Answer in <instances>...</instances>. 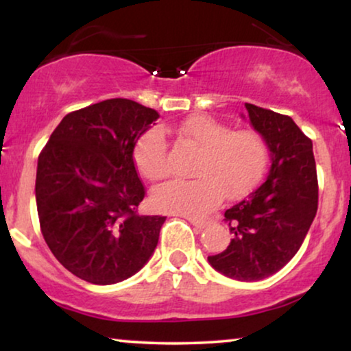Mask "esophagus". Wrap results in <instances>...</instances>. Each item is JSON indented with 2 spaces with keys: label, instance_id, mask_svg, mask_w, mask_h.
I'll use <instances>...</instances> for the list:
<instances>
[{
  "label": "esophagus",
  "instance_id": "esophagus-1",
  "mask_svg": "<svg viewBox=\"0 0 351 351\" xmlns=\"http://www.w3.org/2000/svg\"><path fill=\"white\" fill-rule=\"evenodd\" d=\"M190 223L193 225V227L198 228V230L204 228L206 225H208V222H206V220H199V219H190Z\"/></svg>",
  "mask_w": 351,
  "mask_h": 351
}]
</instances>
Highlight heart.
I'll return each mask as SVG.
<instances>
[{
  "instance_id": "heart-1",
  "label": "heart",
  "mask_w": 351,
  "mask_h": 351,
  "mask_svg": "<svg viewBox=\"0 0 351 351\" xmlns=\"http://www.w3.org/2000/svg\"><path fill=\"white\" fill-rule=\"evenodd\" d=\"M180 134L201 148L191 180H171L152 191L156 210L204 217L223 196L246 195L261 180L268 162L267 138L256 129L233 131L213 117L196 114L180 124ZM134 162L148 180L169 176V155L165 129L148 128L134 147Z\"/></svg>"
}]
</instances>
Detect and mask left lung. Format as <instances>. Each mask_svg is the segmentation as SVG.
Returning a JSON list of instances; mask_svg holds the SVG:
<instances>
[{
    "mask_svg": "<svg viewBox=\"0 0 351 351\" xmlns=\"http://www.w3.org/2000/svg\"><path fill=\"white\" fill-rule=\"evenodd\" d=\"M246 108L254 129L267 138L270 169L247 199L225 210L232 241L208 261L233 280L258 281L300 249L318 209V176L311 138L291 117L252 104Z\"/></svg>",
    "mask_w": 351,
    "mask_h": 351,
    "instance_id": "obj_1",
    "label": "left lung"
}]
</instances>
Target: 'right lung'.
<instances>
[{
  "label": "right lung",
  "mask_w": 351,
  "mask_h": 351,
  "mask_svg": "<svg viewBox=\"0 0 351 351\" xmlns=\"http://www.w3.org/2000/svg\"><path fill=\"white\" fill-rule=\"evenodd\" d=\"M158 118L156 110L134 100H104L64 117L38 156L43 238L81 280L114 285L155 251L166 217L138 214L145 186L134 147Z\"/></svg>",
  "instance_id": "right-lung-1"
}]
</instances>
